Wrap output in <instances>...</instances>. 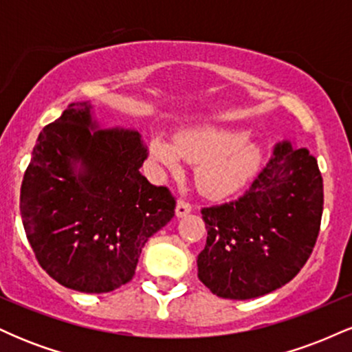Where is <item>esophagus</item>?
<instances>
[{
    "mask_svg": "<svg viewBox=\"0 0 352 352\" xmlns=\"http://www.w3.org/2000/svg\"><path fill=\"white\" fill-rule=\"evenodd\" d=\"M190 212H192V205H190L188 201H185V200H179V204H177V208H175L177 217L182 218V217L188 215Z\"/></svg>",
    "mask_w": 352,
    "mask_h": 352,
    "instance_id": "obj_1",
    "label": "esophagus"
}]
</instances>
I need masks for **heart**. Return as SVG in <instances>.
I'll return each mask as SVG.
<instances>
[{
  "label": "heart",
  "mask_w": 352,
  "mask_h": 352,
  "mask_svg": "<svg viewBox=\"0 0 352 352\" xmlns=\"http://www.w3.org/2000/svg\"><path fill=\"white\" fill-rule=\"evenodd\" d=\"M148 151L170 172L179 170L180 159L200 164L197 180L210 197H225L243 187L263 159L261 148L248 142L246 132L213 125L180 132L173 139V145L153 137L148 142Z\"/></svg>",
  "instance_id": "heart-1"
}]
</instances>
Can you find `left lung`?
Returning a JSON list of instances; mask_svg holds the SVG:
<instances>
[{
    "label": "left lung",
    "mask_w": 352,
    "mask_h": 352,
    "mask_svg": "<svg viewBox=\"0 0 352 352\" xmlns=\"http://www.w3.org/2000/svg\"><path fill=\"white\" fill-rule=\"evenodd\" d=\"M322 215V177L308 148L278 144L243 197L201 208L207 245L199 278L213 294L252 300L292 281L308 261Z\"/></svg>",
    "instance_id": "left-lung-1"
}]
</instances>
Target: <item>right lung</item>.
<instances>
[{"mask_svg": "<svg viewBox=\"0 0 352 352\" xmlns=\"http://www.w3.org/2000/svg\"><path fill=\"white\" fill-rule=\"evenodd\" d=\"M140 134L100 129L91 102H72L38 137L19 210L28 241L52 280L109 293L132 280L144 245L175 215L167 187L139 168Z\"/></svg>", "mask_w": 352, "mask_h": 352, "instance_id": "add662e5", "label": "right lung"}]
</instances>
